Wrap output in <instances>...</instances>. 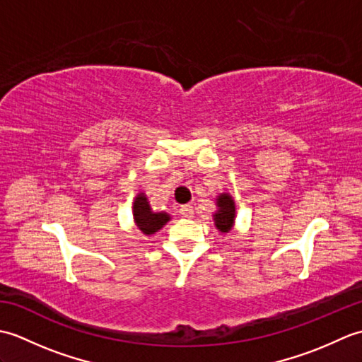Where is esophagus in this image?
<instances>
[{"instance_id": "34e87169", "label": "esophagus", "mask_w": 362, "mask_h": 362, "mask_svg": "<svg viewBox=\"0 0 362 362\" xmlns=\"http://www.w3.org/2000/svg\"><path fill=\"white\" fill-rule=\"evenodd\" d=\"M183 218H193L194 216V210L191 205H182L180 211H179Z\"/></svg>"}]
</instances>
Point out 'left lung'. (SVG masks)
<instances>
[{
    "label": "left lung",
    "instance_id": "8db88e82",
    "mask_svg": "<svg viewBox=\"0 0 362 362\" xmlns=\"http://www.w3.org/2000/svg\"><path fill=\"white\" fill-rule=\"evenodd\" d=\"M216 206L218 211L213 214L214 226L219 230L221 233H228L230 228L235 224V216H236V206L233 199L227 193H222L216 199Z\"/></svg>",
    "mask_w": 362,
    "mask_h": 362
}]
</instances>
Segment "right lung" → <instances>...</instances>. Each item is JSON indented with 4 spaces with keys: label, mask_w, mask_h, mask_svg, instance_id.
I'll list each match as a JSON object with an SVG mask.
<instances>
[{
    "label": "right lung",
    "mask_w": 362,
    "mask_h": 362,
    "mask_svg": "<svg viewBox=\"0 0 362 362\" xmlns=\"http://www.w3.org/2000/svg\"><path fill=\"white\" fill-rule=\"evenodd\" d=\"M171 219L168 213H153L144 193L136 194L134 201V221L144 235H153Z\"/></svg>",
    "instance_id": "1"
}]
</instances>
